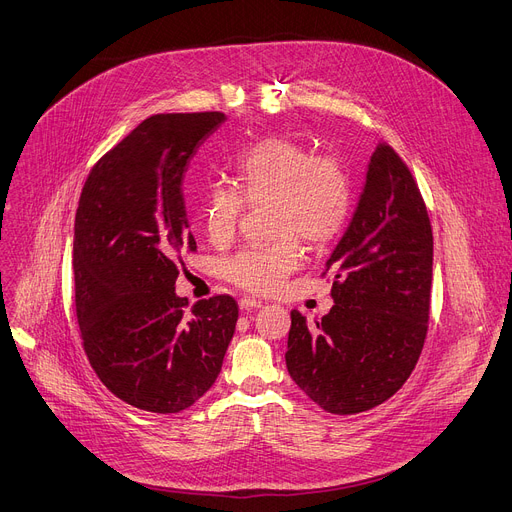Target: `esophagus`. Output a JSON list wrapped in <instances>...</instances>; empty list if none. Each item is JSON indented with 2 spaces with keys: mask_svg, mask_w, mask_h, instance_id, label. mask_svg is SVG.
Instances as JSON below:
<instances>
[{
  "mask_svg": "<svg viewBox=\"0 0 512 512\" xmlns=\"http://www.w3.org/2000/svg\"><path fill=\"white\" fill-rule=\"evenodd\" d=\"M265 302L263 300H257V298H251V296H245V298H241V302H239V306L243 308V310H253V308H261Z\"/></svg>",
  "mask_w": 512,
  "mask_h": 512,
  "instance_id": "1",
  "label": "esophagus"
}]
</instances>
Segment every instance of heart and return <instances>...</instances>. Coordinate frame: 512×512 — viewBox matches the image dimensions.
I'll use <instances>...</instances> for the list:
<instances>
[{
  "label": "heart",
  "instance_id": "1",
  "mask_svg": "<svg viewBox=\"0 0 512 512\" xmlns=\"http://www.w3.org/2000/svg\"><path fill=\"white\" fill-rule=\"evenodd\" d=\"M245 204H269L271 235L222 261V275L253 294H269L284 284L302 259V239L312 249L331 245L345 230L353 208V181L335 155H314L302 143L271 136L232 161V188L212 183L204 194L200 222L212 245L235 239Z\"/></svg>",
  "mask_w": 512,
  "mask_h": 512
}]
</instances>
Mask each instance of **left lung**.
I'll return each mask as SVG.
<instances>
[{"instance_id":"obj_1","label":"left lung","mask_w":512,"mask_h":512,"mask_svg":"<svg viewBox=\"0 0 512 512\" xmlns=\"http://www.w3.org/2000/svg\"><path fill=\"white\" fill-rule=\"evenodd\" d=\"M327 271L335 306L314 322L292 310L286 365L320 408L357 414L408 380L431 308V220L410 169L386 143L369 159L355 214Z\"/></svg>"}]
</instances>
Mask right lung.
Segmentation results:
<instances>
[{
    "instance_id": "right-lung-1",
    "label": "right lung",
    "mask_w": 512,
    "mask_h": 512,
    "mask_svg": "<svg viewBox=\"0 0 512 512\" xmlns=\"http://www.w3.org/2000/svg\"><path fill=\"white\" fill-rule=\"evenodd\" d=\"M222 112L155 114L89 171L75 214V312L85 355L126 404L171 414L216 382L239 306L228 294L192 310L175 294L196 251L183 177Z\"/></svg>"
}]
</instances>
